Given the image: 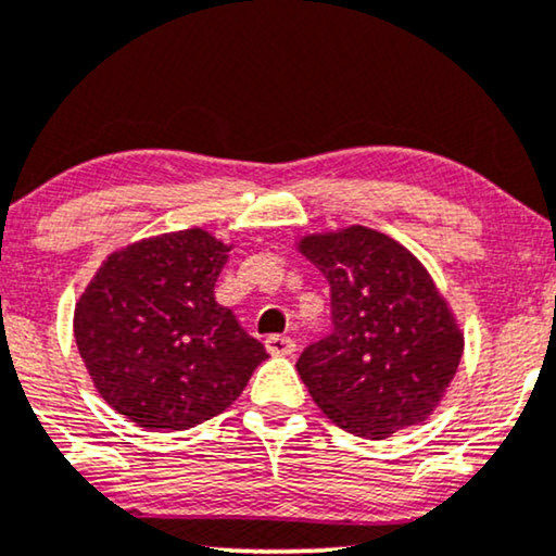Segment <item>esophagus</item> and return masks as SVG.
I'll return each instance as SVG.
<instances>
[{
	"instance_id": "34e87169",
	"label": "esophagus",
	"mask_w": 556,
	"mask_h": 556,
	"mask_svg": "<svg viewBox=\"0 0 556 556\" xmlns=\"http://www.w3.org/2000/svg\"><path fill=\"white\" fill-rule=\"evenodd\" d=\"M264 343H266V351H269L271 356H292L294 354V341L290 339V336H269Z\"/></svg>"
}]
</instances>
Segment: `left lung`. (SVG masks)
Masks as SVG:
<instances>
[{
  "label": "left lung",
  "mask_w": 556,
  "mask_h": 556,
  "mask_svg": "<svg viewBox=\"0 0 556 556\" xmlns=\"http://www.w3.org/2000/svg\"><path fill=\"white\" fill-rule=\"evenodd\" d=\"M300 251L330 285L333 328L298 359L320 410L367 439L426 420L452 384L465 336L424 264L364 226L307 236Z\"/></svg>",
  "instance_id": "obj_1"
}]
</instances>
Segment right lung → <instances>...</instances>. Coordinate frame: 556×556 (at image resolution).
Masks as SVG:
<instances>
[{
    "mask_svg": "<svg viewBox=\"0 0 556 556\" xmlns=\"http://www.w3.org/2000/svg\"><path fill=\"white\" fill-rule=\"evenodd\" d=\"M228 245L189 228L115 251L76 302L74 336L110 407L149 431H185L233 405L264 343L215 302Z\"/></svg>",
    "mask_w": 556,
    "mask_h": 556,
    "instance_id": "right-lung-1",
    "label": "right lung"
}]
</instances>
